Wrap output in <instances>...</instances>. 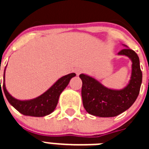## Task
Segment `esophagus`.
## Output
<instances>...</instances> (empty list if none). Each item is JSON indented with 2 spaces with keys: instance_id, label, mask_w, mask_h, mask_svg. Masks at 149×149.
Listing matches in <instances>:
<instances>
[{
  "instance_id": "1",
  "label": "esophagus",
  "mask_w": 149,
  "mask_h": 149,
  "mask_svg": "<svg viewBox=\"0 0 149 149\" xmlns=\"http://www.w3.org/2000/svg\"><path fill=\"white\" fill-rule=\"evenodd\" d=\"M82 69H81V68H75V73H76V74H77V76L79 75V74H81L82 73Z\"/></svg>"
}]
</instances>
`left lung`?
<instances>
[{"instance_id":"left-lung-1","label":"left lung","mask_w":149,"mask_h":149,"mask_svg":"<svg viewBox=\"0 0 149 149\" xmlns=\"http://www.w3.org/2000/svg\"><path fill=\"white\" fill-rule=\"evenodd\" d=\"M123 45L126 48L119 51L118 54L127 56L132 63L131 78L125 87L110 89L86 74L79 76L83 83L81 95L84 107L91 115L116 116L130 108L138 97L143 79L139 56L127 45Z\"/></svg>"}]
</instances>
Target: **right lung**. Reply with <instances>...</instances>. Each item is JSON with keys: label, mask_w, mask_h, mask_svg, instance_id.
<instances>
[{"label": "right lung", "mask_w": 149, "mask_h": 149, "mask_svg": "<svg viewBox=\"0 0 149 149\" xmlns=\"http://www.w3.org/2000/svg\"><path fill=\"white\" fill-rule=\"evenodd\" d=\"M6 67H5L4 73H3V89L6 99L9 101V103L14 108L16 109L19 113L24 116H30L43 117L49 115L52 112H54L58 103L59 98L62 92L68 86L71 79L76 76L75 73H71L67 75L63 76L41 95L33 99L19 100L12 96L6 89V85H5ZM0 92H2L1 85Z\"/></svg>", "instance_id": "right-lung-1"}]
</instances>
